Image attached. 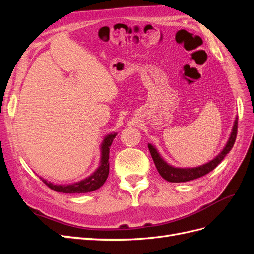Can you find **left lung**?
<instances>
[{"label":"left lung","mask_w":254,"mask_h":254,"mask_svg":"<svg viewBox=\"0 0 254 254\" xmlns=\"http://www.w3.org/2000/svg\"><path fill=\"white\" fill-rule=\"evenodd\" d=\"M236 134H237V118L234 121L231 134H230L229 140L224 149L218 153V156H216L213 160H211L210 162L197 167L181 168V167L172 166L171 164H168L162 157H161V155L156 149L155 146L148 144V148H149L153 162L156 164L157 170L163 179H165L168 182H187V181L200 178V177L212 172L214 168L216 167L222 160H224V158L228 155L229 151L232 149L236 139Z\"/></svg>","instance_id":"1"}]
</instances>
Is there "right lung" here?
Wrapping results in <instances>:
<instances>
[{"label":"right lung","instance_id":"right-lung-1","mask_svg":"<svg viewBox=\"0 0 254 254\" xmlns=\"http://www.w3.org/2000/svg\"><path fill=\"white\" fill-rule=\"evenodd\" d=\"M117 132L107 134L104 137V141L101 144V162L99 166L96 168V171L87 177L86 179L80 180L72 184H54L51 181L44 180L42 181L47 186L59 193L65 194H80V193H89L101 188L105 181L108 178L109 175V153H110V146L114 137L117 136Z\"/></svg>","mask_w":254,"mask_h":254}]
</instances>
